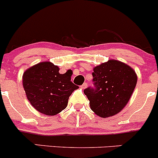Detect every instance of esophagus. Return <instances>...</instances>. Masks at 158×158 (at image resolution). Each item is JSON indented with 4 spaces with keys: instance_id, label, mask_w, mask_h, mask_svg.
<instances>
[{
    "instance_id": "esophagus-1",
    "label": "esophagus",
    "mask_w": 158,
    "mask_h": 158,
    "mask_svg": "<svg viewBox=\"0 0 158 158\" xmlns=\"http://www.w3.org/2000/svg\"><path fill=\"white\" fill-rule=\"evenodd\" d=\"M87 83H84V84H82V85L81 86V87L82 89H85V88H87Z\"/></svg>"
}]
</instances>
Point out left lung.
Wrapping results in <instances>:
<instances>
[{
    "instance_id": "obj_1",
    "label": "left lung",
    "mask_w": 158,
    "mask_h": 158,
    "mask_svg": "<svg viewBox=\"0 0 158 158\" xmlns=\"http://www.w3.org/2000/svg\"><path fill=\"white\" fill-rule=\"evenodd\" d=\"M95 88L84 90L96 115L107 118L124 109L132 95L138 76L132 68L124 62L110 59L94 68Z\"/></svg>"
}]
</instances>
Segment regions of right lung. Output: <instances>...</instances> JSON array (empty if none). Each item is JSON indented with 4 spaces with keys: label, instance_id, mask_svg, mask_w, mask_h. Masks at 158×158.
Segmentation results:
<instances>
[{
    "label": "right lung",
    "instance_id": "1",
    "mask_svg": "<svg viewBox=\"0 0 158 158\" xmlns=\"http://www.w3.org/2000/svg\"><path fill=\"white\" fill-rule=\"evenodd\" d=\"M68 73L60 74L59 68L50 61L40 62L24 71L23 86L31 105L40 113L55 115L67 107L68 99L79 88Z\"/></svg>",
    "mask_w": 158,
    "mask_h": 158
}]
</instances>
